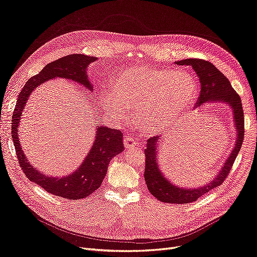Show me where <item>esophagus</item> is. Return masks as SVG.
Segmentation results:
<instances>
[{
	"mask_svg": "<svg viewBox=\"0 0 257 257\" xmlns=\"http://www.w3.org/2000/svg\"><path fill=\"white\" fill-rule=\"evenodd\" d=\"M123 145H125V147L127 149L138 148L139 147V144L137 143L136 140L132 139V138H125V139H123Z\"/></svg>",
	"mask_w": 257,
	"mask_h": 257,
	"instance_id": "1",
	"label": "esophagus"
}]
</instances>
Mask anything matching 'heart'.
<instances>
[{
	"mask_svg": "<svg viewBox=\"0 0 257 257\" xmlns=\"http://www.w3.org/2000/svg\"><path fill=\"white\" fill-rule=\"evenodd\" d=\"M114 93L99 95L100 107L115 118H122L128 108H136L138 125L150 134L162 132L178 120L197 97V83L183 71L134 66L114 82Z\"/></svg>",
	"mask_w": 257,
	"mask_h": 257,
	"instance_id": "b5f03b06",
	"label": "heart"
}]
</instances>
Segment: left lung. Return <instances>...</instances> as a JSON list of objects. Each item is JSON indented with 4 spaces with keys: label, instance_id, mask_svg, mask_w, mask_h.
<instances>
[{
    "label": "left lung",
    "instance_id": "1",
    "mask_svg": "<svg viewBox=\"0 0 257 257\" xmlns=\"http://www.w3.org/2000/svg\"><path fill=\"white\" fill-rule=\"evenodd\" d=\"M177 65H191L200 81V96L198 97L197 107L203 106L206 102H223L232 109L234 126L236 130L235 146L230 156L225 160L219 173L215 179L206 185L196 188H185L173 184L161 172L158 164V149L161 142L160 137H153L147 141L145 148V181L148 191L158 200L166 203L184 204L197 201L211 189L219 186L229 175L242 145L244 136V118L239 95L232 88L230 80L218 70L214 64L203 59H183L175 62Z\"/></svg>",
    "mask_w": 257,
    "mask_h": 257
}]
</instances>
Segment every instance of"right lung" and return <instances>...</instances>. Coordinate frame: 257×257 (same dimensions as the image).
Instances as JSON below:
<instances>
[{
    "instance_id": "obj_1",
    "label": "right lung",
    "mask_w": 257,
    "mask_h": 257,
    "mask_svg": "<svg viewBox=\"0 0 257 257\" xmlns=\"http://www.w3.org/2000/svg\"><path fill=\"white\" fill-rule=\"evenodd\" d=\"M95 60H97V58L94 56L73 54L45 65L39 74L27 80L19 94L13 114L12 137L18 161L23 169V173L30 181L35 182L47 193L63 197L69 200H78L88 197L101 185L111 159L122 153L125 149L120 130L108 128L103 125L97 127L90 153L85 157L81 165L74 170L73 174L68 176L51 177L42 174L39 169L35 168L28 162L18 137L19 122L28 97L38 85L47 80L61 77L77 82L92 91L93 87L89 80L87 69L88 65Z\"/></svg>"
}]
</instances>
